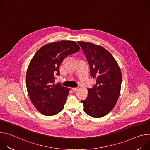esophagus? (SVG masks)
<instances>
[{
	"label": "esophagus",
	"instance_id": "esophagus-1",
	"mask_svg": "<svg viewBox=\"0 0 150 150\" xmlns=\"http://www.w3.org/2000/svg\"><path fill=\"white\" fill-rule=\"evenodd\" d=\"M79 88H72V90L74 91H76L78 90Z\"/></svg>",
	"mask_w": 150,
	"mask_h": 150
}]
</instances>
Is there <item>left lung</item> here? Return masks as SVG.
I'll return each mask as SVG.
<instances>
[{"label":"left lung","instance_id":"left-lung-1","mask_svg":"<svg viewBox=\"0 0 150 150\" xmlns=\"http://www.w3.org/2000/svg\"><path fill=\"white\" fill-rule=\"evenodd\" d=\"M86 57L91 76L96 79L88 96L81 101L84 112L100 118L108 115L116 105L120 92L122 73L112 54L103 47L91 42L78 41Z\"/></svg>","mask_w":150,"mask_h":150}]
</instances>
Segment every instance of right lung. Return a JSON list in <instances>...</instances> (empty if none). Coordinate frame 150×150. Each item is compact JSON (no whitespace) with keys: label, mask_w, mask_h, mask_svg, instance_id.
I'll return each instance as SVG.
<instances>
[{"label":"right lung","mask_w":150,"mask_h":150,"mask_svg":"<svg viewBox=\"0 0 150 150\" xmlns=\"http://www.w3.org/2000/svg\"><path fill=\"white\" fill-rule=\"evenodd\" d=\"M79 49L75 41L62 40L41 47L32 58L26 74L27 89L32 103L43 115L53 116L63 109L70 90L54 84L55 76L60 75L62 60Z\"/></svg>","instance_id":"add662e5"}]
</instances>
